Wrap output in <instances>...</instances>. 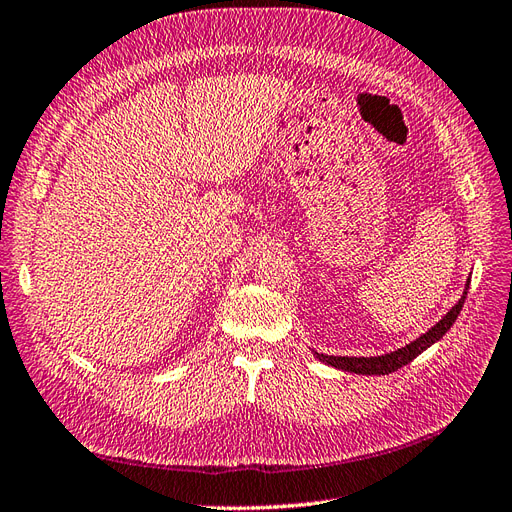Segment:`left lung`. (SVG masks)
<instances>
[{"label": "left lung", "mask_w": 512, "mask_h": 512, "mask_svg": "<svg viewBox=\"0 0 512 512\" xmlns=\"http://www.w3.org/2000/svg\"><path fill=\"white\" fill-rule=\"evenodd\" d=\"M468 285H470V278L466 283L464 295H461L459 302L444 315L432 329H427L423 336H419L417 340H412L410 344L402 346V349L393 351V353H385V355H376V357H336V355H323V353H315V357L323 364L344 370V372H355V374H391L395 370H400L402 366L410 364L412 359L419 357L425 349H430L434 342H438L444 334L449 332L451 325L455 323V319L459 317L461 306H464V300L468 295Z\"/></svg>", "instance_id": "8db88e82"}]
</instances>
